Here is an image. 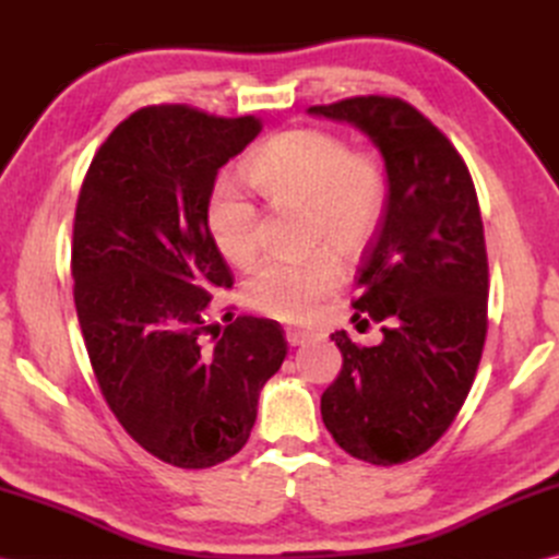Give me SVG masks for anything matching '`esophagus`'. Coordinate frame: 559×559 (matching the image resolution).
<instances>
[{
  "label": "esophagus",
  "instance_id": "obj_1",
  "mask_svg": "<svg viewBox=\"0 0 559 559\" xmlns=\"http://www.w3.org/2000/svg\"><path fill=\"white\" fill-rule=\"evenodd\" d=\"M312 338V331H305V329H286V341L290 343V346H302V343H307Z\"/></svg>",
  "mask_w": 559,
  "mask_h": 559
}]
</instances>
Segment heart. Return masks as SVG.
Instances as JSON below:
<instances>
[{
    "label": "heart",
    "instance_id": "b5f03b06",
    "mask_svg": "<svg viewBox=\"0 0 559 559\" xmlns=\"http://www.w3.org/2000/svg\"><path fill=\"white\" fill-rule=\"evenodd\" d=\"M245 180L273 209L307 213L305 259H269L245 283L257 312L300 322L341 286V261L355 264L377 240L389 206V173L372 148H350L324 127H295L264 141L245 163ZM204 223L211 242L235 266L261 249V213L230 182L209 192ZM337 255L334 258L333 254Z\"/></svg>",
    "mask_w": 559,
    "mask_h": 559
}]
</instances>
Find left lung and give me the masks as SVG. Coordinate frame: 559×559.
I'll list each match as a JSON object with an SVG mask.
<instances>
[{"mask_svg": "<svg viewBox=\"0 0 559 559\" xmlns=\"http://www.w3.org/2000/svg\"><path fill=\"white\" fill-rule=\"evenodd\" d=\"M310 112L362 129L386 163V216L353 300V319L382 324L384 338L367 348L331 334L343 367L322 418L350 456L394 466L449 430L478 372L488 334L478 194L454 144L406 100L355 96Z\"/></svg>", "mask_w": 559, "mask_h": 559, "instance_id": "1", "label": "left lung"}]
</instances>
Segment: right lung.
I'll list each match as a JSON object with an SVG mask.
<instances>
[{"mask_svg":"<svg viewBox=\"0 0 559 559\" xmlns=\"http://www.w3.org/2000/svg\"><path fill=\"white\" fill-rule=\"evenodd\" d=\"M254 115L148 105L112 129L83 177L71 276L100 394L129 437L177 468L240 451L288 343L278 322H209L233 271L204 206L216 175L261 132Z\"/></svg>","mask_w":559,"mask_h":559,"instance_id":"right-lung-1","label":"right lung"}]
</instances>
